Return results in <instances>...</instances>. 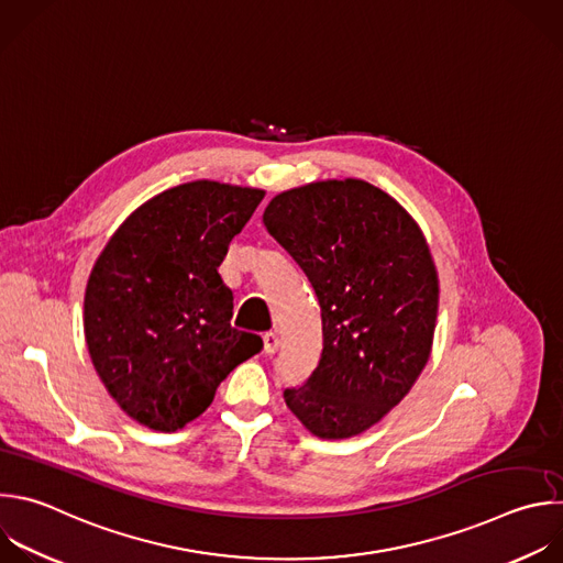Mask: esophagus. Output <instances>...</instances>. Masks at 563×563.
Instances as JSON below:
<instances>
[{
	"label": "esophagus",
	"instance_id": "esophagus-1",
	"mask_svg": "<svg viewBox=\"0 0 563 563\" xmlns=\"http://www.w3.org/2000/svg\"><path fill=\"white\" fill-rule=\"evenodd\" d=\"M263 346H265V353H276L278 351V346H280V338H278V333H274V331H267L265 335H263Z\"/></svg>",
	"mask_w": 563,
	"mask_h": 563
}]
</instances>
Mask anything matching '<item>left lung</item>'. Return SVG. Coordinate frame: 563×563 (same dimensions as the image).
I'll list each match as a JSON object with an SVG mask.
<instances>
[{
	"label": "left lung",
	"mask_w": 563,
	"mask_h": 563,
	"mask_svg": "<svg viewBox=\"0 0 563 563\" xmlns=\"http://www.w3.org/2000/svg\"><path fill=\"white\" fill-rule=\"evenodd\" d=\"M263 223L309 278L322 316L320 362L283 398L318 438L380 422L429 362L438 274L416 221L357 178L283 192Z\"/></svg>",
	"instance_id": "obj_1"
}]
</instances>
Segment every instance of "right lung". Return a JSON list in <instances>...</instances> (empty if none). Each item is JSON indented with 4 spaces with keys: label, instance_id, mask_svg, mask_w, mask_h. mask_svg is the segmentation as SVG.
<instances>
[{
    "label": "right lung",
    "instance_id": "1",
    "mask_svg": "<svg viewBox=\"0 0 563 563\" xmlns=\"http://www.w3.org/2000/svg\"><path fill=\"white\" fill-rule=\"evenodd\" d=\"M265 192L183 183L141 206L97 258L84 300L92 364L117 405L154 431L199 418L219 385L263 349L230 324L219 267Z\"/></svg>",
    "mask_w": 563,
    "mask_h": 563
}]
</instances>
